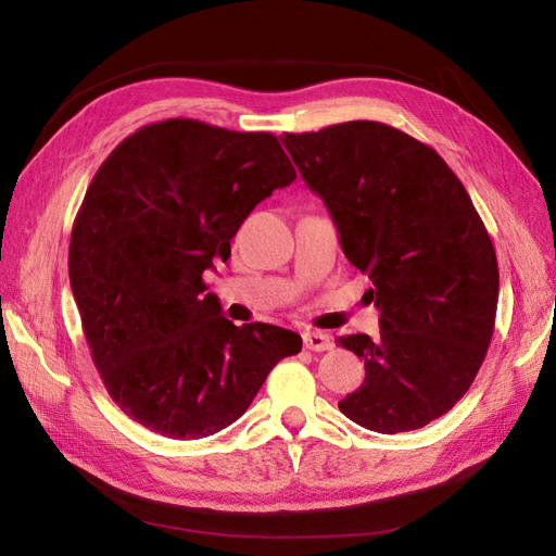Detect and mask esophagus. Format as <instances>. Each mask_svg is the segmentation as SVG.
Returning <instances> with one entry per match:
<instances>
[{"mask_svg": "<svg viewBox=\"0 0 556 556\" xmlns=\"http://www.w3.org/2000/svg\"><path fill=\"white\" fill-rule=\"evenodd\" d=\"M304 345L313 352H325V350L333 348V341H331V336L325 333V331H306L304 333Z\"/></svg>", "mask_w": 556, "mask_h": 556, "instance_id": "1", "label": "esophagus"}]
</instances>
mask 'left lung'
Here are the masks:
<instances>
[{
	"mask_svg": "<svg viewBox=\"0 0 556 556\" xmlns=\"http://www.w3.org/2000/svg\"><path fill=\"white\" fill-rule=\"evenodd\" d=\"M368 276L380 333L341 336L366 378L339 408L378 433L422 429L476 380L494 333L498 266L462 180L433 148L352 121L280 137Z\"/></svg>",
	"mask_w": 556,
	"mask_h": 556,
	"instance_id": "obj_1",
	"label": "left lung"
}]
</instances>
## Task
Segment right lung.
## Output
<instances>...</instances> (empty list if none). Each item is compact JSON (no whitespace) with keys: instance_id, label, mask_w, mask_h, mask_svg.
<instances>
[{"instance_id":"add662e5","label":"right lung","mask_w":556,"mask_h":556,"mask_svg":"<svg viewBox=\"0 0 556 556\" xmlns=\"http://www.w3.org/2000/svg\"><path fill=\"white\" fill-rule=\"evenodd\" d=\"M294 178L274 134L190 117L141 127L99 166L72 229L70 280L97 371L134 422L206 439L301 350L290 329L229 323L201 278Z\"/></svg>"}]
</instances>
